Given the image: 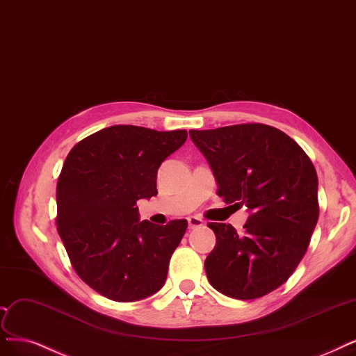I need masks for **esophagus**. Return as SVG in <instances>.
Listing matches in <instances>:
<instances>
[{
	"instance_id": "1",
	"label": "esophagus",
	"mask_w": 356,
	"mask_h": 356,
	"mask_svg": "<svg viewBox=\"0 0 356 356\" xmlns=\"http://www.w3.org/2000/svg\"><path fill=\"white\" fill-rule=\"evenodd\" d=\"M187 220H188V228H191V229H194V228H200V227H203V225H204L203 219H202V218H199V216H188V218H187Z\"/></svg>"
}]
</instances>
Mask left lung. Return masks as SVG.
<instances>
[{
	"label": "left lung",
	"mask_w": 356,
	"mask_h": 356,
	"mask_svg": "<svg viewBox=\"0 0 356 356\" xmlns=\"http://www.w3.org/2000/svg\"><path fill=\"white\" fill-rule=\"evenodd\" d=\"M227 204L249 211L244 234L211 222L216 244L204 261L209 283L250 300L284 284L309 246L320 207L316 170L287 134L264 124L190 131Z\"/></svg>",
	"instance_id": "1"
}]
</instances>
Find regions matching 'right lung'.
Wrapping results in <instances>:
<instances>
[{
    "label": "right lung",
    "instance_id": "right-lung-1",
    "mask_svg": "<svg viewBox=\"0 0 356 356\" xmlns=\"http://www.w3.org/2000/svg\"><path fill=\"white\" fill-rule=\"evenodd\" d=\"M187 131L134 125L104 128L67 154L57 182V231L73 269L116 302H136L165 284L187 220H140L137 200L157 194V169Z\"/></svg>",
    "mask_w": 356,
    "mask_h": 356
}]
</instances>
